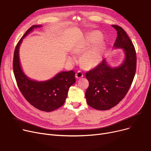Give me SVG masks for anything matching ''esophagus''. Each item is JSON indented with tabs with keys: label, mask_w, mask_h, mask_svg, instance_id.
Wrapping results in <instances>:
<instances>
[{
	"label": "esophagus",
	"mask_w": 151,
	"mask_h": 151,
	"mask_svg": "<svg viewBox=\"0 0 151 151\" xmlns=\"http://www.w3.org/2000/svg\"><path fill=\"white\" fill-rule=\"evenodd\" d=\"M83 74L81 71H78L76 74V77L77 78H81V77H83Z\"/></svg>",
	"instance_id": "1"
}]
</instances>
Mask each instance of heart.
Instances as JSON below:
<instances>
[{"label":"heart","instance_id":"b5f03b06","mask_svg":"<svg viewBox=\"0 0 151 151\" xmlns=\"http://www.w3.org/2000/svg\"><path fill=\"white\" fill-rule=\"evenodd\" d=\"M100 39V35L96 32H89L85 37L83 42L81 45L76 47L74 51L75 52H83L90 46L97 42ZM103 46L99 43H97L83 53L81 58L82 65L86 68H93L97 66L101 60ZM68 60L73 62L75 58L72 55L68 57Z\"/></svg>","mask_w":151,"mask_h":151}]
</instances>
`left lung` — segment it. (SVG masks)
<instances>
[{"mask_svg": "<svg viewBox=\"0 0 151 151\" xmlns=\"http://www.w3.org/2000/svg\"><path fill=\"white\" fill-rule=\"evenodd\" d=\"M112 26L117 33L114 48L122 50L123 62L112 67L104 58L97 67L85 74L89 82L85 92L87 104L100 111L110 109L119 103L130 88L136 73V52L132 40L121 27Z\"/></svg>", "mask_w": 151, "mask_h": 151, "instance_id": "obj_1", "label": "left lung"}]
</instances>
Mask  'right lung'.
<instances>
[{
  "instance_id": "1",
  "label": "right lung",
  "mask_w": 151,
  "mask_h": 151,
  "mask_svg": "<svg viewBox=\"0 0 151 151\" xmlns=\"http://www.w3.org/2000/svg\"><path fill=\"white\" fill-rule=\"evenodd\" d=\"M41 27L42 25H33L18 42L14 52L13 73L19 89L27 101L40 111L51 112L65 102L70 87L76 82L75 73L73 70L62 71L44 81L32 80L24 74L19 60L20 45L23 39L34 29Z\"/></svg>"
}]
</instances>
